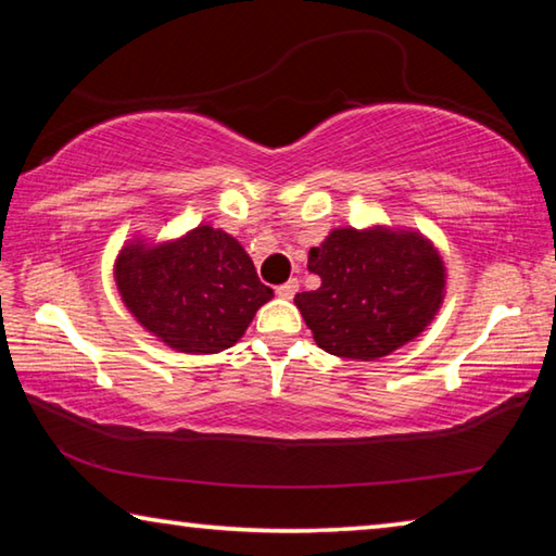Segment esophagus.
Instances as JSON below:
<instances>
[{
  "instance_id": "esophagus-1",
  "label": "esophagus",
  "mask_w": 556,
  "mask_h": 556,
  "mask_svg": "<svg viewBox=\"0 0 556 556\" xmlns=\"http://www.w3.org/2000/svg\"><path fill=\"white\" fill-rule=\"evenodd\" d=\"M299 291V281L296 279H289V281H285V285H279L277 287V296L279 299H291Z\"/></svg>"
}]
</instances>
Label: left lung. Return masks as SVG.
Masks as SVG:
<instances>
[{
  "label": "left lung",
  "mask_w": 556,
  "mask_h": 556,
  "mask_svg": "<svg viewBox=\"0 0 556 556\" xmlns=\"http://www.w3.org/2000/svg\"><path fill=\"white\" fill-rule=\"evenodd\" d=\"M316 291L294 304L326 353L378 361L414 341L434 321L446 296L439 248L414 228H333L308 252Z\"/></svg>",
  "instance_id": "obj_1"
}]
</instances>
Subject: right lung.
<instances>
[{"label":"right lung","mask_w":556,"mask_h":556,"mask_svg":"<svg viewBox=\"0 0 556 556\" xmlns=\"http://www.w3.org/2000/svg\"><path fill=\"white\" fill-rule=\"evenodd\" d=\"M115 285L144 331L191 355L238 343L275 296L242 244L205 223L172 240L129 238L117 252Z\"/></svg>","instance_id":"right-lung-1"}]
</instances>
